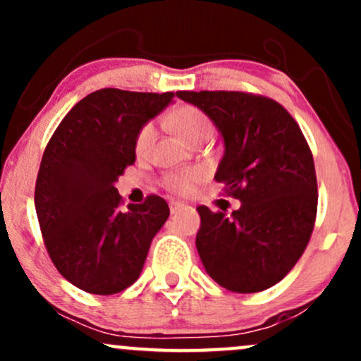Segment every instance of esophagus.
I'll list each match as a JSON object with an SVG mask.
<instances>
[{
    "mask_svg": "<svg viewBox=\"0 0 361 361\" xmlns=\"http://www.w3.org/2000/svg\"><path fill=\"white\" fill-rule=\"evenodd\" d=\"M183 207L185 205L181 204V202H171V204H169V210H171V214H176V212H180Z\"/></svg>",
    "mask_w": 361,
    "mask_h": 361,
    "instance_id": "obj_1",
    "label": "esophagus"
}]
</instances>
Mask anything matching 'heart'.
<instances>
[{"label": "heart", "mask_w": 361, "mask_h": 361, "mask_svg": "<svg viewBox=\"0 0 361 361\" xmlns=\"http://www.w3.org/2000/svg\"><path fill=\"white\" fill-rule=\"evenodd\" d=\"M168 122L175 128L181 139L188 144H197L200 140L210 139L214 132V126L210 118L207 117L202 110L197 106H181L176 111H173L168 117ZM156 139V126L154 122H149L139 130L137 139H135V151L139 154H144L151 149L152 142ZM200 180V173L195 169H180V171H171L164 176L163 183L169 192L186 195L195 188V185Z\"/></svg>", "instance_id": "b5f03b06"}]
</instances>
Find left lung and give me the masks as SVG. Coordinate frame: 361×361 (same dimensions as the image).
Listing matches in <instances>:
<instances>
[{
    "label": "left lung",
    "instance_id": "8db88e82",
    "mask_svg": "<svg viewBox=\"0 0 361 361\" xmlns=\"http://www.w3.org/2000/svg\"><path fill=\"white\" fill-rule=\"evenodd\" d=\"M224 140L215 180L241 202L227 215L197 207V251L210 279L238 293L273 287L307 246L317 212L312 152L280 103L241 91H178Z\"/></svg>",
    "mask_w": 361,
    "mask_h": 361
}]
</instances>
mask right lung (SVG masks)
Segmentation results:
<instances>
[{
    "instance_id": "obj_1",
    "label": "right lung",
    "mask_w": 361,
    "mask_h": 361,
    "mask_svg": "<svg viewBox=\"0 0 361 361\" xmlns=\"http://www.w3.org/2000/svg\"><path fill=\"white\" fill-rule=\"evenodd\" d=\"M173 93L93 91L62 118L35 183V210L52 263L74 287L111 295L139 279L169 207L151 195L120 210L115 188L135 163V139Z\"/></svg>"
}]
</instances>
